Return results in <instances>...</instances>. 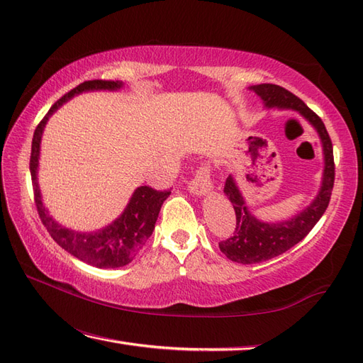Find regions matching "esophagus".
I'll return each mask as SVG.
<instances>
[{
    "mask_svg": "<svg viewBox=\"0 0 363 363\" xmlns=\"http://www.w3.org/2000/svg\"><path fill=\"white\" fill-rule=\"evenodd\" d=\"M189 190L190 193L196 196L207 195L208 191H212V179H210V165L204 164L201 165L195 176L189 182Z\"/></svg>",
    "mask_w": 363,
    "mask_h": 363,
    "instance_id": "obj_1",
    "label": "esophagus"
}]
</instances>
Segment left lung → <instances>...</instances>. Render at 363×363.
Wrapping results in <instances>:
<instances>
[{"instance_id": "left-lung-1", "label": "left lung", "mask_w": 363, "mask_h": 363, "mask_svg": "<svg viewBox=\"0 0 363 363\" xmlns=\"http://www.w3.org/2000/svg\"><path fill=\"white\" fill-rule=\"evenodd\" d=\"M250 89H254L261 97L266 108L292 109L314 126L323 147L325 167L322 185H320L315 199L305 210L292 216L291 220L280 223H263L252 215L233 176L227 178L224 193L233 204L237 225H235V232L230 237L220 242V249L227 258L241 264L261 263V261L281 255L305 238L330 204L335 174L333 142L325 128V123L313 109H309L305 102L294 96L291 91L272 85V83H261V85L250 86Z\"/></svg>"}]
</instances>
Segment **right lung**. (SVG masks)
<instances>
[{
	"label": "right lung",
	"instance_id": "add662e5",
	"mask_svg": "<svg viewBox=\"0 0 363 363\" xmlns=\"http://www.w3.org/2000/svg\"><path fill=\"white\" fill-rule=\"evenodd\" d=\"M122 86V82L113 80H89L80 83L77 88L71 89L67 94H65L60 100H57L50 106L48 114L43 117V121L35 128L32 139L29 168L33 185V199H35L37 212L40 215L41 223L45 224L50 237H52V240L62 249L69 252L71 255L79 258L80 261H85V263L100 269H116L131 263L134 257L139 254V250L145 246L151 233H153L157 215L161 212L164 201L170 195V191H159L148 187V185H142V187L134 190L128 206H126L123 213L114 223L96 232L71 230L67 227L58 224L49 215L43 202H41V193L37 181L40 142L49 117L65 102H67V100L85 91H117Z\"/></svg>",
	"mask_w": 363,
	"mask_h": 363
}]
</instances>
